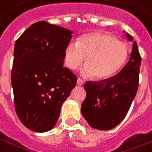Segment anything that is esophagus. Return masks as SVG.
Listing matches in <instances>:
<instances>
[{
  "instance_id": "esophagus-1",
  "label": "esophagus",
  "mask_w": 152,
  "mask_h": 152,
  "mask_svg": "<svg viewBox=\"0 0 152 152\" xmlns=\"http://www.w3.org/2000/svg\"><path fill=\"white\" fill-rule=\"evenodd\" d=\"M76 83H77L78 85H80V86H81V85H83L84 81H82L81 78H78V79H77V81H76Z\"/></svg>"
}]
</instances>
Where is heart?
Here are the masks:
<instances>
[{
  "mask_svg": "<svg viewBox=\"0 0 152 152\" xmlns=\"http://www.w3.org/2000/svg\"><path fill=\"white\" fill-rule=\"evenodd\" d=\"M128 56L127 46L113 35L94 32L81 37L77 43L69 42L65 48L64 60L70 70L86 65L82 74L95 76L97 80L111 78L118 72Z\"/></svg>",
  "mask_w": 152,
  "mask_h": 152,
  "instance_id": "1",
  "label": "heart"
}]
</instances>
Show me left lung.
Here are the masks:
<instances>
[{
  "label": "left lung",
  "instance_id": "left-lung-1",
  "mask_svg": "<svg viewBox=\"0 0 152 152\" xmlns=\"http://www.w3.org/2000/svg\"><path fill=\"white\" fill-rule=\"evenodd\" d=\"M126 37L133 41L131 35L126 34ZM140 63L141 57L134 41L128 63L118 74L106 80L86 81V98L81 111L91 127L111 129L124 118L138 89Z\"/></svg>",
  "mask_w": 152,
  "mask_h": 152
}]
</instances>
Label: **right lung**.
Segmentation results:
<instances>
[{"mask_svg":"<svg viewBox=\"0 0 152 152\" xmlns=\"http://www.w3.org/2000/svg\"><path fill=\"white\" fill-rule=\"evenodd\" d=\"M72 32L40 21L16 41L12 70L14 105L19 119L34 132L53 128L77 77L64 67Z\"/></svg>","mask_w":152,"mask_h":152,"instance_id":"obj_1","label":"right lung"}]
</instances>
